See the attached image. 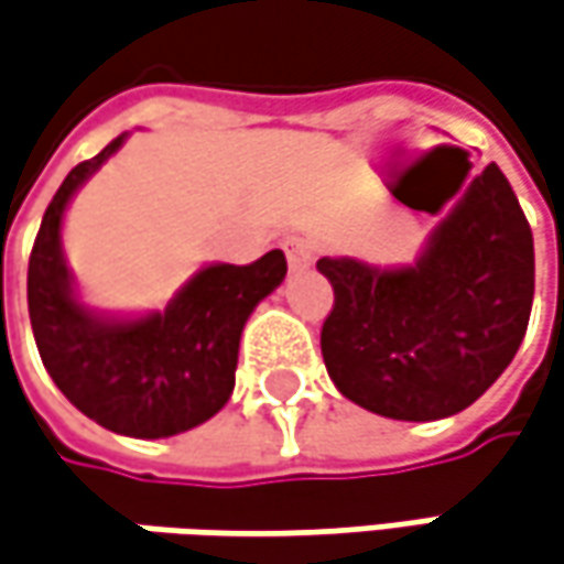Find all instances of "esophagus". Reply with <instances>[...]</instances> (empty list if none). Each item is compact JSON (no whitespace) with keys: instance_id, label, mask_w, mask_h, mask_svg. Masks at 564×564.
<instances>
[{"instance_id":"34e87169","label":"esophagus","mask_w":564,"mask_h":564,"mask_svg":"<svg viewBox=\"0 0 564 564\" xmlns=\"http://www.w3.org/2000/svg\"><path fill=\"white\" fill-rule=\"evenodd\" d=\"M283 251H286V264H290V271H303V268H310V261H313V242L310 239H303V236H286L283 239Z\"/></svg>"}]
</instances>
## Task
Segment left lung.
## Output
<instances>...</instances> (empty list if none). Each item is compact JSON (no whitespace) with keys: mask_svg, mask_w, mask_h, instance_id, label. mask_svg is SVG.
<instances>
[{"mask_svg":"<svg viewBox=\"0 0 564 564\" xmlns=\"http://www.w3.org/2000/svg\"><path fill=\"white\" fill-rule=\"evenodd\" d=\"M315 268L335 290L322 325L328 377L382 417L437 421L469 409L527 335L533 232L495 162L463 187L412 268L354 258Z\"/></svg>","mask_w":564,"mask_h":564,"instance_id":"obj_1","label":"left lung"}]
</instances>
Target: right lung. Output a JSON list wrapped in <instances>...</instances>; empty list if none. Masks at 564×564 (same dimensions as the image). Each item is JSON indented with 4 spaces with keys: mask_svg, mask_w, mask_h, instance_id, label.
Masks as SVG:
<instances>
[{
    "mask_svg": "<svg viewBox=\"0 0 564 564\" xmlns=\"http://www.w3.org/2000/svg\"><path fill=\"white\" fill-rule=\"evenodd\" d=\"M123 143L117 137L79 162L41 219L28 261V315L56 389L101 427L127 437H172L214 417L232 395L239 338L251 310L281 286V249L251 264H210L165 306L143 318H105L85 310L59 249L69 197Z\"/></svg>",
    "mask_w": 564,
    "mask_h": 564,
    "instance_id": "right-lung-1",
    "label": "right lung"
}]
</instances>
